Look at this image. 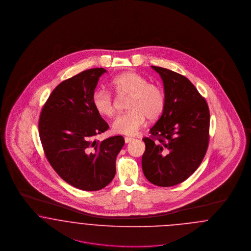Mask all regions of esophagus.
I'll list each match as a JSON object with an SVG mask.
<instances>
[{"instance_id": "esophagus-1", "label": "esophagus", "mask_w": 251, "mask_h": 251, "mask_svg": "<svg viewBox=\"0 0 251 251\" xmlns=\"http://www.w3.org/2000/svg\"><path fill=\"white\" fill-rule=\"evenodd\" d=\"M134 139H132V138H130V137H126L125 138V142H126V143H129V142H132Z\"/></svg>"}]
</instances>
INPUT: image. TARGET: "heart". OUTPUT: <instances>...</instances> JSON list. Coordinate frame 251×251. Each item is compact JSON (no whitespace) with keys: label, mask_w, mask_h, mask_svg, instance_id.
<instances>
[{"label":"heart","mask_w":251,"mask_h":251,"mask_svg":"<svg viewBox=\"0 0 251 251\" xmlns=\"http://www.w3.org/2000/svg\"><path fill=\"white\" fill-rule=\"evenodd\" d=\"M111 85L118 95H129L126 101L129 110L117 116L112 124L115 133L135 135L143 127L146 117L148 120H156L163 113L166 105L163 89L148 82L142 75L130 71L122 73L112 78ZM93 105L101 115L111 117L115 113L112 95L105 89L94 92Z\"/></svg>","instance_id":"1"}]
</instances>
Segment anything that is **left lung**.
Wrapping results in <instances>:
<instances>
[{
  "label": "left lung",
  "mask_w": 251,
  "mask_h": 251,
  "mask_svg": "<svg viewBox=\"0 0 251 251\" xmlns=\"http://www.w3.org/2000/svg\"><path fill=\"white\" fill-rule=\"evenodd\" d=\"M163 80L166 105L161 117L143 138L142 171L157 186L185 181L201 163L209 144L207 102L191 81L170 69L152 66Z\"/></svg>",
  "instance_id": "8db88e82"
}]
</instances>
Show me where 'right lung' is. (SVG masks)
<instances>
[{"instance_id": "1", "label": "right lung", "mask_w": 251, "mask_h": 251, "mask_svg": "<svg viewBox=\"0 0 251 251\" xmlns=\"http://www.w3.org/2000/svg\"><path fill=\"white\" fill-rule=\"evenodd\" d=\"M106 70L92 68L61 82L41 110L38 130L44 153L58 175L69 185L97 191L109 185L124 138L95 137L109 129L93 105L99 76Z\"/></svg>"}]
</instances>
